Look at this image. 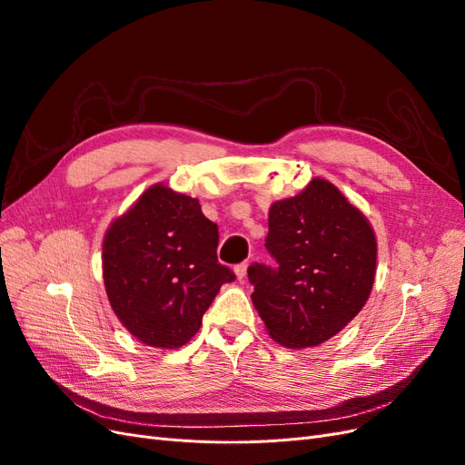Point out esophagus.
<instances>
[{
    "instance_id": "34e87169",
    "label": "esophagus",
    "mask_w": 465,
    "mask_h": 465,
    "mask_svg": "<svg viewBox=\"0 0 465 465\" xmlns=\"http://www.w3.org/2000/svg\"><path fill=\"white\" fill-rule=\"evenodd\" d=\"M246 270H248V262H242V263H238V265L234 267V273H236V279H238V281H242V279L246 277Z\"/></svg>"
}]
</instances>
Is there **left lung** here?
<instances>
[{
    "label": "left lung",
    "instance_id": "left-lung-1",
    "mask_svg": "<svg viewBox=\"0 0 465 465\" xmlns=\"http://www.w3.org/2000/svg\"><path fill=\"white\" fill-rule=\"evenodd\" d=\"M265 248L275 265L252 263V302L267 331L291 349L341 331L367 302L376 273L374 231L328 180L270 209Z\"/></svg>",
    "mask_w": 465,
    "mask_h": 465
}]
</instances>
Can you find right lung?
<instances>
[{
	"label": "right lung",
	"instance_id": "right-lung-1",
	"mask_svg": "<svg viewBox=\"0 0 465 465\" xmlns=\"http://www.w3.org/2000/svg\"><path fill=\"white\" fill-rule=\"evenodd\" d=\"M219 229L198 200L151 186L103 244L112 311L139 341L176 349L190 341L221 285L236 275L217 260Z\"/></svg>",
	"mask_w": 465,
	"mask_h": 465
}]
</instances>
